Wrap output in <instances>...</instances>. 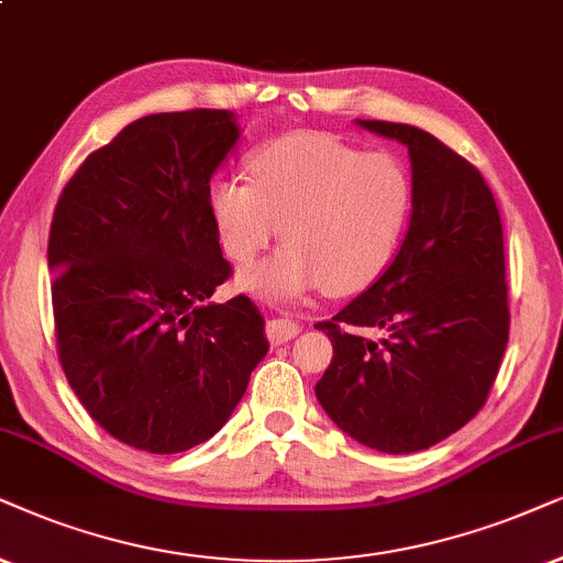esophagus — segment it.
<instances>
[{
    "label": "esophagus",
    "mask_w": 563,
    "mask_h": 563,
    "mask_svg": "<svg viewBox=\"0 0 563 563\" xmlns=\"http://www.w3.org/2000/svg\"><path fill=\"white\" fill-rule=\"evenodd\" d=\"M298 332H301V327H298L294 319H269L267 322V338L273 345L288 343V340H294Z\"/></svg>",
    "instance_id": "esophagus-1"
}]
</instances>
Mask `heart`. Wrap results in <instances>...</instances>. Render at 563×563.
I'll return each mask as SVG.
<instances>
[{"label": "heart", "mask_w": 563, "mask_h": 563, "mask_svg": "<svg viewBox=\"0 0 563 563\" xmlns=\"http://www.w3.org/2000/svg\"><path fill=\"white\" fill-rule=\"evenodd\" d=\"M252 184L218 179L208 208L225 257L246 265L277 236L273 257L239 273V288L269 301L327 286L355 294L393 265L412 212V176L393 153L322 132H294L249 158Z\"/></svg>", "instance_id": "1"}]
</instances>
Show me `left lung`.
Wrapping results in <instances>:
<instances>
[{"label":"left lung","mask_w":563,"mask_h":563,"mask_svg":"<svg viewBox=\"0 0 563 563\" xmlns=\"http://www.w3.org/2000/svg\"><path fill=\"white\" fill-rule=\"evenodd\" d=\"M408 147L412 212L393 265L332 322L314 393L340 431L387 454L429 450L483 408L509 340L499 208L471 166L410 124L355 119ZM379 329L376 341L357 330Z\"/></svg>","instance_id":"left-lung-1"}]
</instances>
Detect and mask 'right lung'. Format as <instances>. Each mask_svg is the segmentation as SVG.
<instances>
[{"label": "right lung", "mask_w": 563, "mask_h": 563, "mask_svg": "<svg viewBox=\"0 0 563 563\" xmlns=\"http://www.w3.org/2000/svg\"><path fill=\"white\" fill-rule=\"evenodd\" d=\"M239 140L233 111L151 113L88 155L56 202L62 368L92 421L134 450L216 437L269 351L246 296L212 301L231 265L208 191Z\"/></svg>", "instance_id": "add662e5"}]
</instances>
